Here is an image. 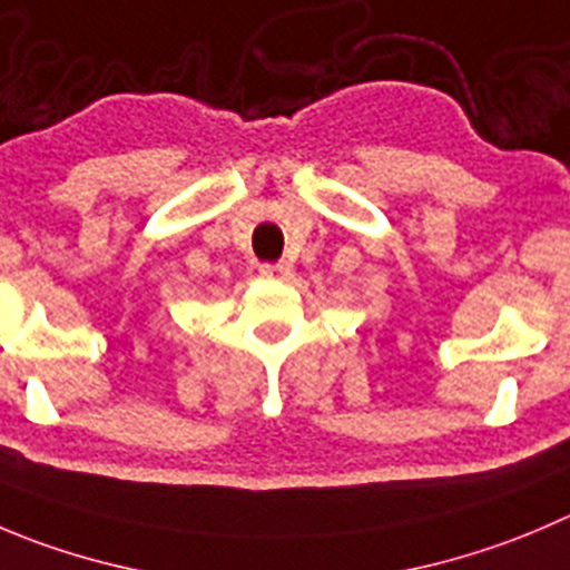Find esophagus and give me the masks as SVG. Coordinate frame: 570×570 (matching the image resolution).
I'll return each mask as SVG.
<instances>
[{"label": "esophagus", "instance_id": "1", "mask_svg": "<svg viewBox=\"0 0 570 570\" xmlns=\"http://www.w3.org/2000/svg\"><path fill=\"white\" fill-rule=\"evenodd\" d=\"M259 274H263L265 279H288V276L294 274V265L285 263V259H282V263H265L259 265Z\"/></svg>", "mask_w": 570, "mask_h": 570}]
</instances>
